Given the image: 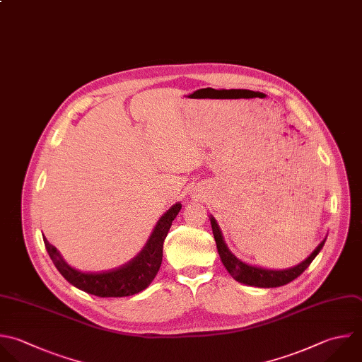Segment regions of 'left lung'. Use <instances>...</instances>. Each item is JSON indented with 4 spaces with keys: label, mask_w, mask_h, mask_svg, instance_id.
<instances>
[{
    "label": "left lung",
    "mask_w": 362,
    "mask_h": 362,
    "mask_svg": "<svg viewBox=\"0 0 362 362\" xmlns=\"http://www.w3.org/2000/svg\"><path fill=\"white\" fill-rule=\"evenodd\" d=\"M209 219H211V225H212V233H214V238L216 242V249H218V253H219L221 260H222L223 266L226 267V270L230 273V276L235 280L249 284V286H256V287H279V286H284V284L293 281L310 266V263L314 260V257L322 249L324 242L327 239L325 238L322 242H320V245L314 249V252L300 264H297L291 269H286V270H269V269L249 266V264L240 262L239 259H236V256L232 255L229 252V249L226 247L222 233L219 230V226H218L216 221L214 219V216H211Z\"/></svg>",
    "instance_id": "left-lung-1"
}]
</instances>
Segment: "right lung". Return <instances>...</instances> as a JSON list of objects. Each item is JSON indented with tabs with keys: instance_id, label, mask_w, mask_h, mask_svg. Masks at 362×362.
<instances>
[{
	"instance_id": "obj_1",
	"label": "right lung",
	"mask_w": 362,
	"mask_h": 362,
	"mask_svg": "<svg viewBox=\"0 0 362 362\" xmlns=\"http://www.w3.org/2000/svg\"><path fill=\"white\" fill-rule=\"evenodd\" d=\"M181 204L173 205L157 222L143 250L127 264L102 273H83L71 267L45 238V247L59 273L75 287L99 297H124L143 291L154 280L163 260L164 239L178 215Z\"/></svg>"
}]
</instances>
